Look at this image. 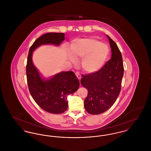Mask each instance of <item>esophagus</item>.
<instances>
[{"instance_id":"obj_1","label":"esophagus","mask_w":151,"mask_h":151,"mask_svg":"<svg viewBox=\"0 0 151 151\" xmlns=\"http://www.w3.org/2000/svg\"><path fill=\"white\" fill-rule=\"evenodd\" d=\"M75 74H76V77L78 78V79H79V80L80 81L81 78V75H80V72H76V73H75Z\"/></svg>"}]
</instances>
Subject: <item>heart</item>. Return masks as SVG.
<instances>
[{"mask_svg": "<svg viewBox=\"0 0 151 151\" xmlns=\"http://www.w3.org/2000/svg\"><path fill=\"white\" fill-rule=\"evenodd\" d=\"M70 51L65 50L67 59L72 64H76V58L84 57L82 61V67L88 73L99 71L105 65L110 52L107 44L94 38H77L73 40Z\"/></svg>", "mask_w": 151, "mask_h": 151, "instance_id": "1", "label": "heart"}]
</instances>
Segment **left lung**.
I'll use <instances>...</instances> for the list:
<instances>
[{
  "instance_id": "obj_1",
  "label": "left lung",
  "mask_w": 151,
  "mask_h": 151,
  "mask_svg": "<svg viewBox=\"0 0 151 151\" xmlns=\"http://www.w3.org/2000/svg\"><path fill=\"white\" fill-rule=\"evenodd\" d=\"M107 36L111 50V58L97 72L82 75L81 84L88 89L84 100L86 111L100 114L114 104L121 89L124 68L122 54L116 44Z\"/></svg>"
}]
</instances>
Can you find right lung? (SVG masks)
I'll use <instances>...</instances> for the list:
<instances>
[{"label":"right lung","mask_w":151,"mask_h":151,"mask_svg":"<svg viewBox=\"0 0 151 151\" xmlns=\"http://www.w3.org/2000/svg\"><path fill=\"white\" fill-rule=\"evenodd\" d=\"M62 33H47L38 38L30 47L26 73L29 92L38 105L47 112L61 114L68 108L67 96L79 89V80L72 71H63L46 79L32 61L33 52L43 45L59 46L65 40Z\"/></svg>","instance_id":"right-lung-1"}]
</instances>
